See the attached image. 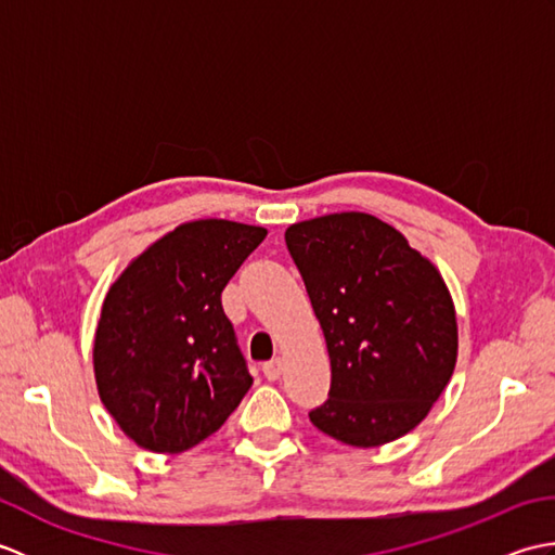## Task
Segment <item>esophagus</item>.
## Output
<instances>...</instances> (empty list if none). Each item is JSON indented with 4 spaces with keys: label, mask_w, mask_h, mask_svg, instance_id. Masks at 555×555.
Here are the masks:
<instances>
[{
    "label": "esophagus",
    "mask_w": 555,
    "mask_h": 555,
    "mask_svg": "<svg viewBox=\"0 0 555 555\" xmlns=\"http://www.w3.org/2000/svg\"><path fill=\"white\" fill-rule=\"evenodd\" d=\"M262 372H264V376L269 382H276L281 374H284V358H274L271 362H267L264 367H262Z\"/></svg>",
    "instance_id": "esophagus-1"
}]
</instances>
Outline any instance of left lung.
Wrapping results in <instances>:
<instances>
[{"label": "left lung", "mask_w": 555, "mask_h": 555, "mask_svg": "<svg viewBox=\"0 0 555 555\" xmlns=\"http://www.w3.org/2000/svg\"><path fill=\"white\" fill-rule=\"evenodd\" d=\"M332 362L328 400L310 422L352 448L412 431L457 360L455 305L441 271L391 223L338 211L286 229Z\"/></svg>", "instance_id": "1"}]
</instances>
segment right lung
Wrapping results in <instances>:
<instances>
[{
  "label": "right lung",
  "mask_w": 555,
  "mask_h": 555,
  "mask_svg": "<svg viewBox=\"0 0 555 555\" xmlns=\"http://www.w3.org/2000/svg\"><path fill=\"white\" fill-rule=\"evenodd\" d=\"M267 229L195 219L145 247L104 296L92 344L100 400L152 453H183L238 408L247 374L221 291Z\"/></svg>",
  "instance_id": "1"
}]
</instances>
